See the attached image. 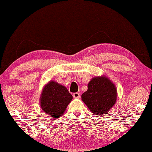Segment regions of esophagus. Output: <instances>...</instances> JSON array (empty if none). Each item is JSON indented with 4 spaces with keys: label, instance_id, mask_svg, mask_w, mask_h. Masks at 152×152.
I'll return each instance as SVG.
<instances>
[{
    "label": "esophagus",
    "instance_id": "esophagus-1",
    "mask_svg": "<svg viewBox=\"0 0 152 152\" xmlns=\"http://www.w3.org/2000/svg\"><path fill=\"white\" fill-rule=\"evenodd\" d=\"M72 96H73V97H74V98L78 99V98H80V93H74L73 94H72Z\"/></svg>",
    "mask_w": 152,
    "mask_h": 152
}]
</instances>
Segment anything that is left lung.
Wrapping results in <instances>:
<instances>
[{
  "label": "left lung",
  "instance_id": "left-lung-1",
  "mask_svg": "<svg viewBox=\"0 0 152 152\" xmlns=\"http://www.w3.org/2000/svg\"><path fill=\"white\" fill-rule=\"evenodd\" d=\"M117 91L106 77H96L88 83V89L82 95L83 102L93 114L102 115L115 103Z\"/></svg>",
  "mask_w": 152,
  "mask_h": 152
}]
</instances>
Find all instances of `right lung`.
<instances>
[{"label":"right lung","instance_id":"right-lung-1","mask_svg":"<svg viewBox=\"0 0 152 152\" xmlns=\"http://www.w3.org/2000/svg\"><path fill=\"white\" fill-rule=\"evenodd\" d=\"M72 96L65 87L56 82H50L44 87L40 97L43 110L53 118L63 115Z\"/></svg>","mask_w":152,"mask_h":152}]
</instances>
